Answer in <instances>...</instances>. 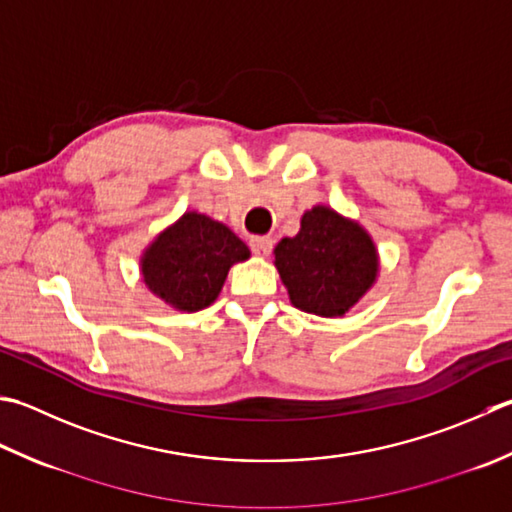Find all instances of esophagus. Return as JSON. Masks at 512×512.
Segmentation results:
<instances>
[{
	"mask_svg": "<svg viewBox=\"0 0 512 512\" xmlns=\"http://www.w3.org/2000/svg\"><path fill=\"white\" fill-rule=\"evenodd\" d=\"M248 244H250V250H253L255 255L266 257V255H270V250H273V237L255 235V237H250Z\"/></svg>",
	"mask_w": 512,
	"mask_h": 512,
	"instance_id": "1",
	"label": "esophagus"
}]
</instances>
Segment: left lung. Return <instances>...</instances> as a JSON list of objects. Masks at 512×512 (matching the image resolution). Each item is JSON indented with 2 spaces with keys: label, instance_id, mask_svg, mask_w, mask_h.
Masks as SVG:
<instances>
[{
  "label": "left lung",
  "instance_id": "left-lung-1",
  "mask_svg": "<svg viewBox=\"0 0 512 512\" xmlns=\"http://www.w3.org/2000/svg\"><path fill=\"white\" fill-rule=\"evenodd\" d=\"M275 266L295 308L337 317L373 286L377 253L364 228L315 206L304 213L302 230L277 244Z\"/></svg>",
  "mask_w": 512,
  "mask_h": 512
}]
</instances>
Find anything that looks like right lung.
Returning <instances> with one entry per match:
<instances>
[{
  "instance_id": "obj_1",
  "label": "right lung",
  "mask_w": 512,
  "mask_h": 512,
  "mask_svg": "<svg viewBox=\"0 0 512 512\" xmlns=\"http://www.w3.org/2000/svg\"><path fill=\"white\" fill-rule=\"evenodd\" d=\"M250 250L233 230L199 213H186L159 235L142 259L144 282L179 310H202L217 299L228 268Z\"/></svg>"
}]
</instances>
